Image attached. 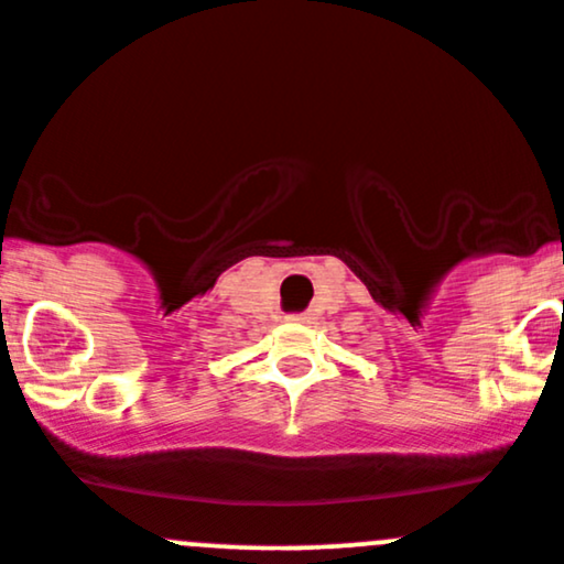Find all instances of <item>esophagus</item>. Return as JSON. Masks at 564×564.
<instances>
[{
  "label": "esophagus",
  "instance_id": "obj_1",
  "mask_svg": "<svg viewBox=\"0 0 564 564\" xmlns=\"http://www.w3.org/2000/svg\"><path fill=\"white\" fill-rule=\"evenodd\" d=\"M293 323H310V315H290Z\"/></svg>",
  "mask_w": 564,
  "mask_h": 564
}]
</instances>
